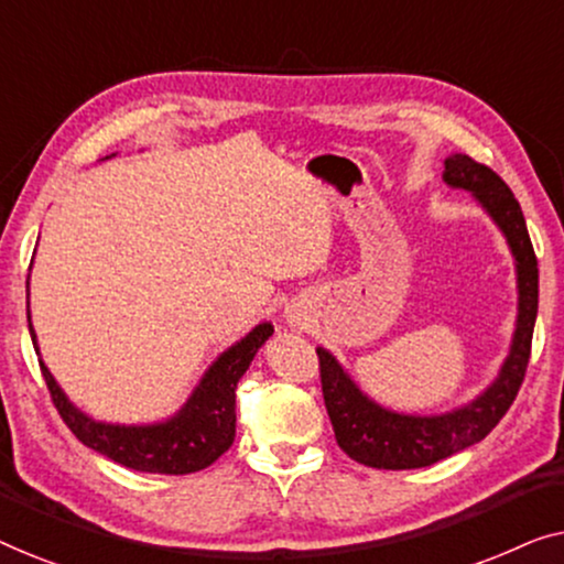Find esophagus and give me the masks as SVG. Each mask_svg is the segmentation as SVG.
<instances>
[{"mask_svg": "<svg viewBox=\"0 0 564 564\" xmlns=\"http://www.w3.org/2000/svg\"><path fill=\"white\" fill-rule=\"evenodd\" d=\"M290 321H292V315H290Z\"/></svg>", "mask_w": 564, "mask_h": 564, "instance_id": "obj_1", "label": "esophagus"}]
</instances>
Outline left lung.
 <instances>
[{
  "label": "left lung",
  "mask_w": 564,
  "mask_h": 564,
  "mask_svg": "<svg viewBox=\"0 0 564 564\" xmlns=\"http://www.w3.org/2000/svg\"><path fill=\"white\" fill-rule=\"evenodd\" d=\"M444 182L454 189L473 192L482 210L503 230L508 249L516 261V288H519V315L511 351L490 388L473 403L438 415H408L377 405L344 372L336 357L318 346L323 400L334 423L336 442L359 465L377 469H415L436 465L467 446L482 442L519 395L531 357L539 307V267L531 246L527 220L519 199L490 166L477 164L465 153H452L444 161Z\"/></svg>",
  "instance_id": "1"
}]
</instances>
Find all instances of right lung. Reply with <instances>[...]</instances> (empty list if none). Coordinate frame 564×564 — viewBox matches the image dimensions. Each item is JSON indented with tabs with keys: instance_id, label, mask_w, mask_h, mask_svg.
I'll return each mask as SVG.
<instances>
[{
	"instance_id": "add662e5",
	"label": "right lung",
	"mask_w": 564,
	"mask_h": 564,
	"mask_svg": "<svg viewBox=\"0 0 564 564\" xmlns=\"http://www.w3.org/2000/svg\"><path fill=\"white\" fill-rule=\"evenodd\" d=\"M30 284V282H28ZM28 326L33 338L35 354L37 338L30 323V290H28ZM274 334L272 323H259L249 330L241 341L220 354L218 359L207 367L203 380L180 411L172 419L159 423H145V426H126V423H105L95 421L91 415L82 413L66 392L53 380L48 367L41 361V372L48 384L53 405L58 408L61 419L72 434L84 446L95 449L122 467L138 469V473L156 475H189L197 469L210 467L223 452L230 449L236 436V388L246 369L264 346L269 336Z\"/></svg>"
}]
</instances>
